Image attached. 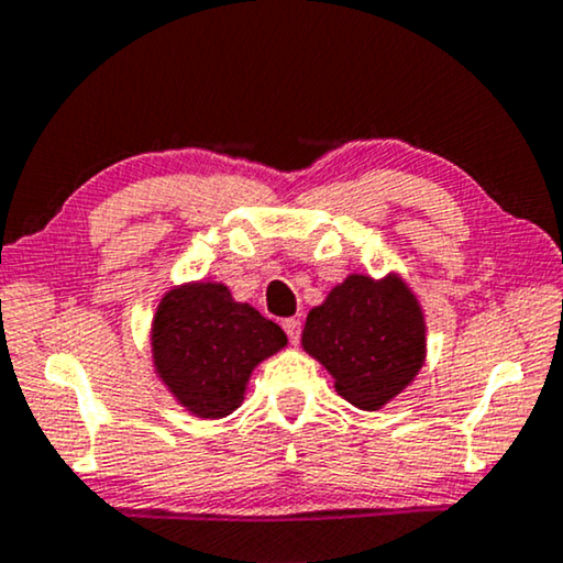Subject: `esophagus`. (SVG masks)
Listing matches in <instances>:
<instances>
[{"label": "esophagus", "instance_id": "1", "mask_svg": "<svg viewBox=\"0 0 563 563\" xmlns=\"http://www.w3.org/2000/svg\"><path fill=\"white\" fill-rule=\"evenodd\" d=\"M283 329H286L288 340L298 344V340H301V321H298V319H283Z\"/></svg>", "mask_w": 563, "mask_h": 563}]
</instances>
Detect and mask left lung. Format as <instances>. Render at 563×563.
Here are the masks:
<instances>
[{
    "label": "left lung",
    "instance_id": "left-lung-1",
    "mask_svg": "<svg viewBox=\"0 0 563 563\" xmlns=\"http://www.w3.org/2000/svg\"><path fill=\"white\" fill-rule=\"evenodd\" d=\"M301 342L332 373L344 399L378 409L422 368L424 321L399 277L350 275L311 309Z\"/></svg>",
    "mask_w": 563,
    "mask_h": 563
}]
</instances>
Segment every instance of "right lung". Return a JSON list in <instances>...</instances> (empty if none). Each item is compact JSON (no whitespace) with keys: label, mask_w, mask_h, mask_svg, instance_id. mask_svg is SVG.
Wrapping results in <instances>:
<instances>
[{"label":"right lung","mask_w":563,"mask_h":563,"mask_svg":"<svg viewBox=\"0 0 563 563\" xmlns=\"http://www.w3.org/2000/svg\"><path fill=\"white\" fill-rule=\"evenodd\" d=\"M286 332L221 283L169 290L154 317V365L192 415L227 417L244 399L252 368L286 347Z\"/></svg>","instance_id":"add662e5"}]
</instances>
